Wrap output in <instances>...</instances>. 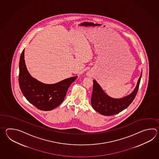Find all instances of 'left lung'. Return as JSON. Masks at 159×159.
<instances>
[{"label": "left lung", "instance_id": "obj_1", "mask_svg": "<svg viewBox=\"0 0 159 159\" xmlns=\"http://www.w3.org/2000/svg\"><path fill=\"white\" fill-rule=\"evenodd\" d=\"M142 71L136 86L131 93L120 98H114L107 94L95 80H93V89L91 95V106L96 111L102 115L111 116L122 111L134 99L142 77Z\"/></svg>", "mask_w": 159, "mask_h": 159}]
</instances>
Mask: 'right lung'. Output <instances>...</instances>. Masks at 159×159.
Wrapping results in <instances>:
<instances>
[{
  "mask_svg": "<svg viewBox=\"0 0 159 159\" xmlns=\"http://www.w3.org/2000/svg\"><path fill=\"white\" fill-rule=\"evenodd\" d=\"M24 50L19 61V82L21 91L28 101L38 109L51 111L64 99L68 88L77 76L65 79L53 84H46L32 77L27 70L24 60Z\"/></svg>",
  "mask_w": 159,
  "mask_h": 159,
  "instance_id": "obj_1",
  "label": "right lung"
}]
</instances>
